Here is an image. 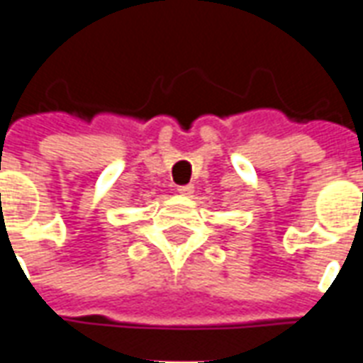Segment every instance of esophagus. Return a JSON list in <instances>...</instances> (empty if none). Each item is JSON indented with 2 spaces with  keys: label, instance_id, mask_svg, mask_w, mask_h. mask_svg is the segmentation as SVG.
<instances>
[{
  "label": "esophagus",
  "instance_id": "obj_1",
  "mask_svg": "<svg viewBox=\"0 0 363 363\" xmlns=\"http://www.w3.org/2000/svg\"><path fill=\"white\" fill-rule=\"evenodd\" d=\"M177 190L184 194V196H192L194 194V186L192 184H182V186H177Z\"/></svg>",
  "mask_w": 363,
  "mask_h": 363
}]
</instances>
